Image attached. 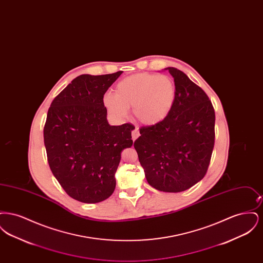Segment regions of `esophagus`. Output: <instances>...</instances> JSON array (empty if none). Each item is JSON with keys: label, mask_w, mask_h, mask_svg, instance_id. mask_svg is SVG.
<instances>
[{"label": "esophagus", "mask_w": 263, "mask_h": 263, "mask_svg": "<svg viewBox=\"0 0 263 263\" xmlns=\"http://www.w3.org/2000/svg\"><path fill=\"white\" fill-rule=\"evenodd\" d=\"M139 130H138L137 128H135L133 131H132V140L133 141H135L138 137H139Z\"/></svg>", "instance_id": "1"}]
</instances>
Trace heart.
I'll return each instance as SVG.
<instances>
[{
  "mask_svg": "<svg viewBox=\"0 0 263 263\" xmlns=\"http://www.w3.org/2000/svg\"><path fill=\"white\" fill-rule=\"evenodd\" d=\"M176 88L174 80L166 75L136 74L120 81L115 93L107 92L103 103L115 119H123L132 107L139 123L154 126L161 123L173 110Z\"/></svg>",
  "mask_w": 263,
  "mask_h": 263,
  "instance_id": "obj_1",
  "label": "heart"
}]
</instances>
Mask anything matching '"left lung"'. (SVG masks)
Segmentation results:
<instances>
[{
    "label": "left lung",
    "instance_id": "left-lung-1",
    "mask_svg": "<svg viewBox=\"0 0 263 263\" xmlns=\"http://www.w3.org/2000/svg\"><path fill=\"white\" fill-rule=\"evenodd\" d=\"M176 97L170 115L157 125L142 127L134 142L151 186L181 192L206 175L215 140V111L205 91L180 70L167 67Z\"/></svg>",
    "mask_w": 263,
    "mask_h": 263
}]
</instances>
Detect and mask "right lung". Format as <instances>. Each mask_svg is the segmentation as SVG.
Masks as SVG:
<instances>
[{
  "mask_svg": "<svg viewBox=\"0 0 263 263\" xmlns=\"http://www.w3.org/2000/svg\"><path fill=\"white\" fill-rule=\"evenodd\" d=\"M123 72L79 76L53 100L44 126L51 172L69 196L99 203L114 191L121 152L133 144L132 124L109 125L103 96Z\"/></svg>",
  "mask_w": 263,
  "mask_h": 263,
  "instance_id": "right-lung-1",
  "label": "right lung"
}]
</instances>
